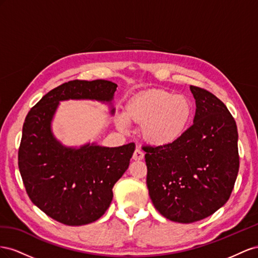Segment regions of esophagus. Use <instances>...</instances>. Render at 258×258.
<instances>
[{
	"instance_id": "esophagus-1",
	"label": "esophagus",
	"mask_w": 258,
	"mask_h": 258,
	"mask_svg": "<svg viewBox=\"0 0 258 258\" xmlns=\"http://www.w3.org/2000/svg\"><path fill=\"white\" fill-rule=\"evenodd\" d=\"M144 156H145V153L143 152V150H141L139 148H136L133 153V159L135 161H139V160L144 159Z\"/></svg>"
}]
</instances>
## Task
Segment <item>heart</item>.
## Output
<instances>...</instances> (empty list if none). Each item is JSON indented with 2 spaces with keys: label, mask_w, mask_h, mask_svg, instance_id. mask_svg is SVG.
<instances>
[{
  "label": "heart",
  "mask_w": 258,
  "mask_h": 258,
  "mask_svg": "<svg viewBox=\"0 0 258 258\" xmlns=\"http://www.w3.org/2000/svg\"><path fill=\"white\" fill-rule=\"evenodd\" d=\"M192 106L188 98L165 91H150L132 99L119 119L121 127L126 123H145L144 135L151 143L172 144L182 136L188 126Z\"/></svg>",
  "instance_id": "b5f03b06"
}]
</instances>
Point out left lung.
<instances>
[{
	"label": "left lung",
	"instance_id": "1",
	"mask_svg": "<svg viewBox=\"0 0 258 258\" xmlns=\"http://www.w3.org/2000/svg\"><path fill=\"white\" fill-rule=\"evenodd\" d=\"M196 99L194 124L172 144L144 145L147 187L162 216L182 224L207 218L232 192L240 158L238 130L224 102L190 85Z\"/></svg>",
	"mask_w": 258,
	"mask_h": 258
}]
</instances>
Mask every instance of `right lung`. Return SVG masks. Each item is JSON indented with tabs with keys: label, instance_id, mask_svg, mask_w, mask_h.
I'll return each instance as SVG.
<instances>
[{
	"label": "right lung",
	"instance_id": "add662e5",
	"mask_svg": "<svg viewBox=\"0 0 258 258\" xmlns=\"http://www.w3.org/2000/svg\"><path fill=\"white\" fill-rule=\"evenodd\" d=\"M116 86L106 80L69 81L44 95L26 116L18 150L21 178L30 200L61 224L82 226L105 214L135 144L67 148L53 136L50 121L60 100L111 101Z\"/></svg>",
	"mask_w": 258,
	"mask_h": 258
}]
</instances>
